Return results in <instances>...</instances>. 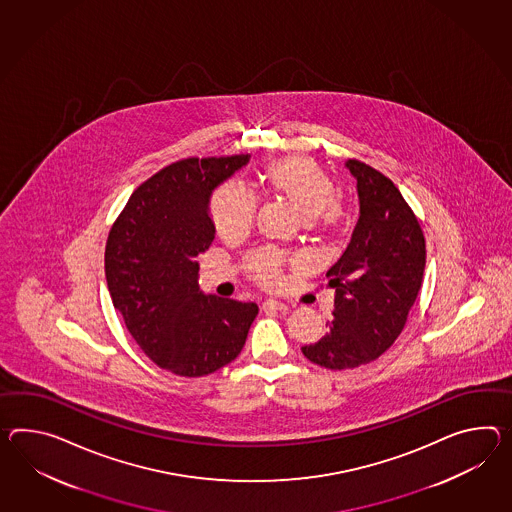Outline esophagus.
Here are the masks:
<instances>
[{
    "instance_id": "34e87169",
    "label": "esophagus",
    "mask_w": 512,
    "mask_h": 512,
    "mask_svg": "<svg viewBox=\"0 0 512 512\" xmlns=\"http://www.w3.org/2000/svg\"><path fill=\"white\" fill-rule=\"evenodd\" d=\"M287 311L288 305H285L283 301L277 300H264L262 301V311Z\"/></svg>"
}]
</instances>
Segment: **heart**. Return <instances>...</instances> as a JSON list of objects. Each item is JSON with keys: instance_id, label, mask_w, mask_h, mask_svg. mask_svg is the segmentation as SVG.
<instances>
[{"instance_id": "1", "label": "heart", "mask_w": 512, "mask_h": 512, "mask_svg": "<svg viewBox=\"0 0 512 512\" xmlns=\"http://www.w3.org/2000/svg\"><path fill=\"white\" fill-rule=\"evenodd\" d=\"M262 185L287 200L307 218L314 231H335L348 218L346 200L335 192V183L322 164L307 155H283L262 164ZM257 209L255 196L246 188L229 183L222 185L209 201V214L216 233L222 238H237L250 229ZM287 257L281 251H255L248 259V272L264 287L281 283Z\"/></svg>"}]
</instances>
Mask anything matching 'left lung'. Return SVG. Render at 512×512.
Wrapping results in <instances>:
<instances>
[{"label":"left lung","mask_w":512,"mask_h":512,"mask_svg":"<svg viewBox=\"0 0 512 512\" xmlns=\"http://www.w3.org/2000/svg\"><path fill=\"white\" fill-rule=\"evenodd\" d=\"M361 216L348 250L327 272L337 290L333 320L318 342L303 346L309 361L348 370L379 359L405 329L422 287L425 237L398 187L372 166L349 159Z\"/></svg>","instance_id":"1"}]
</instances>
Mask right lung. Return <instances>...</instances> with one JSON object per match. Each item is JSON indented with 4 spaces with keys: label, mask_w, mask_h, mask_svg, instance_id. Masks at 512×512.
<instances>
[{
    "label": "right lung",
    "mask_w": 512,
    "mask_h": 512,
    "mask_svg": "<svg viewBox=\"0 0 512 512\" xmlns=\"http://www.w3.org/2000/svg\"><path fill=\"white\" fill-rule=\"evenodd\" d=\"M248 155L188 157L131 194L105 246V277L125 327L159 368L201 377L237 359L259 307L205 296L196 257L209 250L212 188Z\"/></svg>",
    "instance_id": "obj_1"
}]
</instances>
